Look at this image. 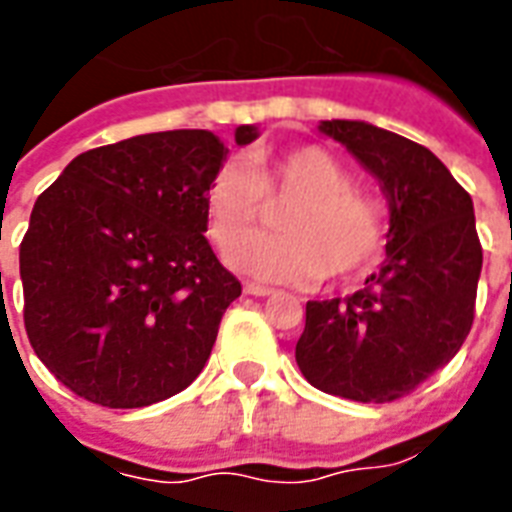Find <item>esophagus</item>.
Returning a JSON list of instances; mask_svg holds the SVG:
<instances>
[{"mask_svg":"<svg viewBox=\"0 0 512 512\" xmlns=\"http://www.w3.org/2000/svg\"><path fill=\"white\" fill-rule=\"evenodd\" d=\"M244 292L252 297H271L273 295V289L263 287V284H244Z\"/></svg>","mask_w":512,"mask_h":512,"instance_id":"esophagus-1","label":"esophagus"}]
</instances>
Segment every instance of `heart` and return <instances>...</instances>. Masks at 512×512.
<instances>
[{"mask_svg":"<svg viewBox=\"0 0 512 512\" xmlns=\"http://www.w3.org/2000/svg\"><path fill=\"white\" fill-rule=\"evenodd\" d=\"M287 206L279 234L233 249L236 271L276 284L356 279L385 247V209L353 185L345 164L321 146H295L252 164H220L207 185V233L217 249H231L262 219L264 204Z\"/></svg>","mask_w":512,"mask_h":512,"instance_id":"b5f03b06","label":"heart"}]
</instances>
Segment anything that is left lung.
Here are the masks:
<instances>
[{"mask_svg": "<svg viewBox=\"0 0 512 512\" xmlns=\"http://www.w3.org/2000/svg\"><path fill=\"white\" fill-rule=\"evenodd\" d=\"M319 130L377 177L390 209L385 263L350 297L311 300L295 358L313 388L385 404L449 364L473 327L481 241L473 199L433 151L369 122Z\"/></svg>", "mask_w": 512, "mask_h": 512, "instance_id": "left-lung-1", "label": "left lung"}]
</instances>
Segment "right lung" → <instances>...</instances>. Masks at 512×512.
Instances as JSON below:
<instances>
[{
  "instance_id": "right-lung-1",
  "label": "right lung",
  "mask_w": 512,
  "mask_h": 512,
  "mask_svg": "<svg viewBox=\"0 0 512 512\" xmlns=\"http://www.w3.org/2000/svg\"><path fill=\"white\" fill-rule=\"evenodd\" d=\"M255 124L233 132L236 146ZM228 148L209 130L138 135L84 151L36 199L20 241L23 321L76 396L138 409L207 364L239 279L215 257L204 196Z\"/></svg>"
}]
</instances>
